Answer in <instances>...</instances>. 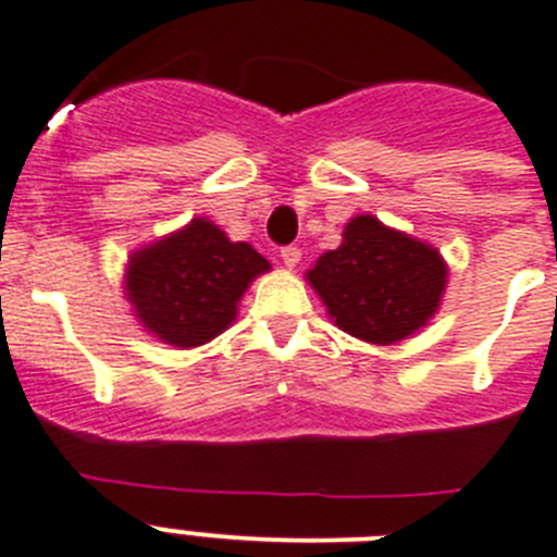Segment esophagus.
I'll use <instances>...</instances> for the list:
<instances>
[{"label": "esophagus", "mask_w": 557, "mask_h": 557, "mask_svg": "<svg viewBox=\"0 0 557 557\" xmlns=\"http://www.w3.org/2000/svg\"><path fill=\"white\" fill-rule=\"evenodd\" d=\"M282 261H284V268H296L298 261H301V250H298V247H282Z\"/></svg>", "instance_id": "obj_1"}]
</instances>
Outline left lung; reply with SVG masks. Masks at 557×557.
Instances as JSON below:
<instances>
[{"mask_svg": "<svg viewBox=\"0 0 557 557\" xmlns=\"http://www.w3.org/2000/svg\"><path fill=\"white\" fill-rule=\"evenodd\" d=\"M330 319L370 344H395L433 319L447 287V264L435 247L375 219L356 215L342 245L307 273Z\"/></svg>", "mask_w": 557, "mask_h": 557, "instance_id": "left-lung-1", "label": "left lung"}]
</instances>
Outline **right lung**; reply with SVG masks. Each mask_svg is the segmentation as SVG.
<instances>
[{"label": "right lung", "mask_w": 557, "mask_h": 557, "mask_svg": "<svg viewBox=\"0 0 557 557\" xmlns=\"http://www.w3.org/2000/svg\"><path fill=\"white\" fill-rule=\"evenodd\" d=\"M270 261L230 242L207 219L141 247L127 261L124 289L141 327L173 347H199L233 324L238 298Z\"/></svg>", "instance_id": "obj_1"}]
</instances>
